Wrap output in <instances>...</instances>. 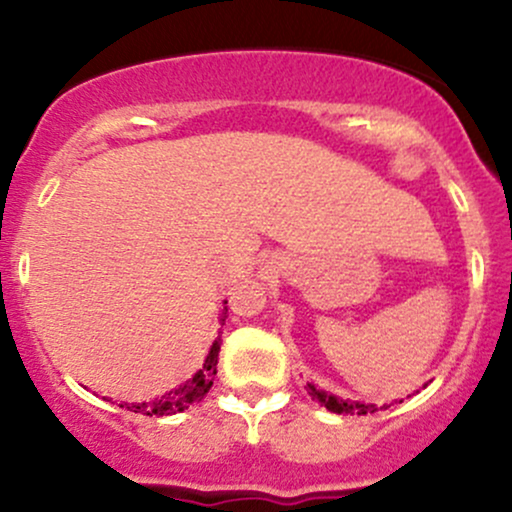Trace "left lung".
<instances>
[{"label": "left lung", "mask_w": 512, "mask_h": 512, "mask_svg": "<svg viewBox=\"0 0 512 512\" xmlns=\"http://www.w3.org/2000/svg\"><path fill=\"white\" fill-rule=\"evenodd\" d=\"M308 395L317 399V402H320L325 409L334 411V414H358V416H361V414H375V411H378L375 404L346 402V399H337L332 395H325V392H320L315 385H310V383H308Z\"/></svg>", "instance_id": "obj_1"}]
</instances>
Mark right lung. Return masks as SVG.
I'll use <instances>...</instances> for the list:
<instances>
[{
    "label": "right lung",
    "mask_w": 512,
    "mask_h": 512,
    "mask_svg": "<svg viewBox=\"0 0 512 512\" xmlns=\"http://www.w3.org/2000/svg\"><path fill=\"white\" fill-rule=\"evenodd\" d=\"M228 310V308H223ZM223 320H226V313H223ZM219 351H221V337L216 339L214 346H211L207 361L192 380H187L185 385H180L178 390L168 392L161 399H154V402H142V404H120L122 409L134 411V414H146V416H168L178 414V411H185L187 407H195L197 402H202L207 397V392L214 385L216 375V363H219Z\"/></svg>",
    "instance_id": "obj_1"
}]
</instances>
